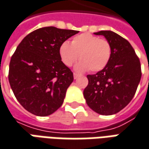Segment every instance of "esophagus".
Here are the masks:
<instances>
[{
	"mask_svg": "<svg viewBox=\"0 0 149 149\" xmlns=\"http://www.w3.org/2000/svg\"><path fill=\"white\" fill-rule=\"evenodd\" d=\"M78 77H79V75H78L77 73H76V72H74V73H73V77H74L75 80H76V79H77Z\"/></svg>",
	"mask_w": 149,
	"mask_h": 149,
	"instance_id": "obj_1",
	"label": "esophagus"
}]
</instances>
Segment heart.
<instances>
[{
    "instance_id": "b5f03b06",
    "label": "heart",
    "mask_w": 149,
    "mask_h": 149,
    "mask_svg": "<svg viewBox=\"0 0 149 149\" xmlns=\"http://www.w3.org/2000/svg\"><path fill=\"white\" fill-rule=\"evenodd\" d=\"M60 59L66 66H72L79 58L76 69L95 72L106 68L111 57V46L107 39L85 33L72 38L71 43L64 42L59 48Z\"/></svg>"
}]
</instances>
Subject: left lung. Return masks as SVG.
Segmentation results:
<instances>
[{"label":"left lung","mask_w":149,"mask_h":149,"mask_svg":"<svg viewBox=\"0 0 149 149\" xmlns=\"http://www.w3.org/2000/svg\"><path fill=\"white\" fill-rule=\"evenodd\" d=\"M103 35L111 46V57L105 68L88 75L84 89L86 103L93 111L111 115L123 110L132 101L141 78V67L130 42L111 31L94 33Z\"/></svg>","instance_id":"8db88e82"}]
</instances>
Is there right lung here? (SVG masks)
Returning <instances> with one entry per match:
<instances>
[{
	"instance_id": "1",
	"label": "right lung",
	"mask_w": 149,
	"mask_h": 149,
	"mask_svg": "<svg viewBox=\"0 0 149 149\" xmlns=\"http://www.w3.org/2000/svg\"><path fill=\"white\" fill-rule=\"evenodd\" d=\"M78 32L39 28L17 46L9 63V81L17 100L31 114L47 116L62 106L73 74L61 61L59 48Z\"/></svg>"
}]
</instances>
